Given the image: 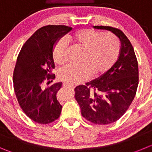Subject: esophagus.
Instances as JSON below:
<instances>
[{"mask_svg": "<svg viewBox=\"0 0 152 152\" xmlns=\"http://www.w3.org/2000/svg\"><path fill=\"white\" fill-rule=\"evenodd\" d=\"M63 86H66V87H69V88H75L74 86H72V85H70V84H67L66 83H64Z\"/></svg>", "mask_w": 152, "mask_h": 152, "instance_id": "esophagus-1", "label": "esophagus"}]
</instances>
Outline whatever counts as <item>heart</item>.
<instances>
[{"instance_id":"obj_1","label":"heart","mask_w":152,"mask_h":152,"mask_svg":"<svg viewBox=\"0 0 152 152\" xmlns=\"http://www.w3.org/2000/svg\"><path fill=\"white\" fill-rule=\"evenodd\" d=\"M76 46L85 49L82 64H68L58 70V77L69 84H79L106 73L115 62L119 51L118 39L112 34H103L92 29H83L69 36ZM68 45L61 37L55 42L52 58L55 64L62 65L67 60Z\"/></svg>"}]
</instances>
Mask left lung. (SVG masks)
Wrapping results in <instances>:
<instances>
[{
	"instance_id": "1",
	"label": "left lung",
	"mask_w": 152,
	"mask_h": 152,
	"mask_svg": "<svg viewBox=\"0 0 152 152\" xmlns=\"http://www.w3.org/2000/svg\"><path fill=\"white\" fill-rule=\"evenodd\" d=\"M113 32L121 46L117 61L102 76L74 89L81 113L90 122L109 124L118 121L128 110L139 84V68L131 42L118 28L94 26Z\"/></svg>"
}]
</instances>
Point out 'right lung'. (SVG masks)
Returning <instances> with one entry per match:
<instances>
[{
  "label": "right lung",
  "mask_w": 152,
  "mask_h": 152,
  "mask_svg": "<svg viewBox=\"0 0 152 152\" xmlns=\"http://www.w3.org/2000/svg\"><path fill=\"white\" fill-rule=\"evenodd\" d=\"M66 25H46L35 31L18 54L13 87L18 104L29 118L47 124L60 117L62 106L56 94L62 83L49 86L55 79L52 49L56 41L71 31Z\"/></svg>",
  "instance_id": "right-lung-1"
}]
</instances>
